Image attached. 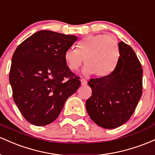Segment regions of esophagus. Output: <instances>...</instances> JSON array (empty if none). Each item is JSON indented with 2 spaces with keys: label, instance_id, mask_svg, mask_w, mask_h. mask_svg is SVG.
Returning <instances> with one entry per match:
<instances>
[{
  "label": "esophagus",
  "instance_id": "1",
  "mask_svg": "<svg viewBox=\"0 0 155 155\" xmlns=\"http://www.w3.org/2000/svg\"><path fill=\"white\" fill-rule=\"evenodd\" d=\"M81 81V85H82V86H86L87 84V81L86 79H84V78H82Z\"/></svg>",
  "mask_w": 155,
  "mask_h": 155
}]
</instances>
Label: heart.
I'll return each mask as SVG.
<instances>
[{
    "instance_id": "heart-1",
    "label": "heart",
    "mask_w": 155,
    "mask_h": 155,
    "mask_svg": "<svg viewBox=\"0 0 155 155\" xmlns=\"http://www.w3.org/2000/svg\"><path fill=\"white\" fill-rule=\"evenodd\" d=\"M120 56L117 41L105 34L90 35L80 40L76 49L69 48L64 53V61L72 72L81 67L84 59L83 73L94 74L97 78H105L114 72Z\"/></svg>"
}]
</instances>
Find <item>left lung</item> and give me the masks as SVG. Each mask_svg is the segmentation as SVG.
<instances>
[{
  "label": "left lung",
  "instance_id": "1",
  "mask_svg": "<svg viewBox=\"0 0 155 155\" xmlns=\"http://www.w3.org/2000/svg\"><path fill=\"white\" fill-rule=\"evenodd\" d=\"M120 57L114 72L105 78L90 79L92 94L86 100L88 114L98 126L114 129L130 119L143 89V69L130 45L119 43Z\"/></svg>",
  "mask_w": 155,
  "mask_h": 155
}]
</instances>
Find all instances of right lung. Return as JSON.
Instances as JSON below:
<instances>
[{"instance_id": "obj_1", "label": "right lung", "mask_w": 155, "mask_h": 155, "mask_svg": "<svg viewBox=\"0 0 155 155\" xmlns=\"http://www.w3.org/2000/svg\"><path fill=\"white\" fill-rule=\"evenodd\" d=\"M77 39L40 31L15 50L9 73L12 96L31 124L45 126L55 121L66 100L80 87V78L69 70L64 57Z\"/></svg>"}]
</instances>
